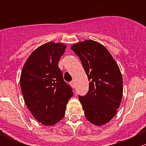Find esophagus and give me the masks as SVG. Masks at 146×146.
<instances>
[{
  "instance_id": "esophagus-1",
  "label": "esophagus",
  "mask_w": 146,
  "mask_h": 146,
  "mask_svg": "<svg viewBox=\"0 0 146 146\" xmlns=\"http://www.w3.org/2000/svg\"><path fill=\"white\" fill-rule=\"evenodd\" d=\"M70 85H71L72 87H74V85H75V82H74V80H72V81L70 82Z\"/></svg>"
}]
</instances>
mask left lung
I'll return each instance as SVG.
<instances>
[{"label": "left lung", "mask_w": 146, "mask_h": 146, "mask_svg": "<svg viewBox=\"0 0 146 146\" xmlns=\"http://www.w3.org/2000/svg\"><path fill=\"white\" fill-rule=\"evenodd\" d=\"M89 80V90L79 96L86 119L96 126L108 123L117 112L123 96V79L118 65L102 44L85 40L72 46Z\"/></svg>", "instance_id": "left-lung-1"}]
</instances>
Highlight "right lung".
Masks as SVG:
<instances>
[{
  "mask_svg": "<svg viewBox=\"0 0 146 146\" xmlns=\"http://www.w3.org/2000/svg\"><path fill=\"white\" fill-rule=\"evenodd\" d=\"M66 48L64 44L53 42L41 45L29 55L21 72L20 88L26 106L45 126H53L64 118L73 95L58 66Z\"/></svg>",
  "mask_w": 146,
  "mask_h": 146,
  "instance_id": "right-lung-1",
  "label": "right lung"
}]
</instances>
